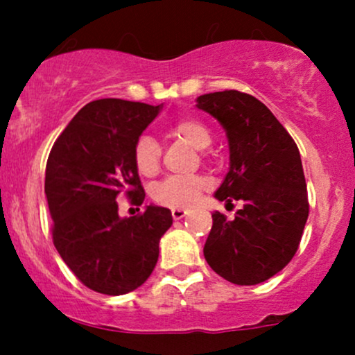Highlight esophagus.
<instances>
[{
  "label": "esophagus",
  "mask_w": 355,
  "mask_h": 355,
  "mask_svg": "<svg viewBox=\"0 0 355 355\" xmlns=\"http://www.w3.org/2000/svg\"><path fill=\"white\" fill-rule=\"evenodd\" d=\"M187 215H189V211L183 210V209H173V210H172V217H173L175 220H182V218H185Z\"/></svg>",
  "instance_id": "esophagus-1"
}]
</instances>
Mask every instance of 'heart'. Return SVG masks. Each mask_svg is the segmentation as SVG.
I'll use <instances>...</instances> for the list:
<instances>
[{"instance_id":"b5f03b06","label":"heart","mask_w":355,"mask_h":355,"mask_svg":"<svg viewBox=\"0 0 355 355\" xmlns=\"http://www.w3.org/2000/svg\"><path fill=\"white\" fill-rule=\"evenodd\" d=\"M172 135L197 152H203L211 144V133L202 121L195 118H182L172 126ZM162 150L155 138L144 135L138 138L133 148V162L137 170L145 177H152L160 168ZM207 180L198 175L193 177H170L158 183L153 189L155 202L173 209H189L200 198L207 189Z\"/></svg>"}]
</instances>
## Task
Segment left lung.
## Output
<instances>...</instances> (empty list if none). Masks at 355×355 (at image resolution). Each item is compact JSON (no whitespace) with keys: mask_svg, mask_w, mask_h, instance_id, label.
I'll list each match as a JSON object with an SVG mask.
<instances>
[{"mask_svg":"<svg viewBox=\"0 0 355 355\" xmlns=\"http://www.w3.org/2000/svg\"><path fill=\"white\" fill-rule=\"evenodd\" d=\"M195 107L214 116L229 140V172L215 198L243 203L234 220L211 214L203 255L232 284L266 282L295 255L309 217L299 148L274 113L247 93H207Z\"/></svg>","mask_w":355,"mask_h":355,"instance_id":"left-lung-1","label":"left lung"}]
</instances>
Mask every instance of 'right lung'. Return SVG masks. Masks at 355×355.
<instances>
[{"mask_svg": "<svg viewBox=\"0 0 355 355\" xmlns=\"http://www.w3.org/2000/svg\"><path fill=\"white\" fill-rule=\"evenodd\" d=\"M164 103L103 98L73 116L53 145L44 193L53 243L70 270L92 291L123 295L152 275L172 211L150 203L137 217L118 215L126 193L141 205L145 191L133 148Z\"/></svg>", "mask_w": 355, "mask_h": 355, "instance_id": "1", "label": "right lung"}]
</instances>
